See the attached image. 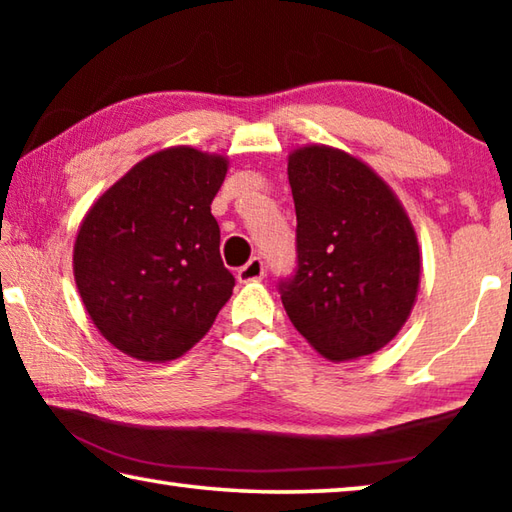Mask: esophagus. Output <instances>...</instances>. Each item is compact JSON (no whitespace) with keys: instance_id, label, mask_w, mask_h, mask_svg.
I'll return each mask as SVG.
<instances>
[{"instance_id":"esophagus-1","label":"esophagus","mask_w":512,"mask_h":512,"mask_svg":"<svg viewBox=\"0 0 512 512\" xmlns=\"http://www.w3.org/2000/svg\"><path fill=\"white\" fill-rule=\"evenodd\" d=\"M266 275V266H264V259L262 257H253L246 266L239 268V282H255V280H262Z\"/></svg>"}]
</instances>
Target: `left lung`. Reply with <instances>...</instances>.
<instances>
[{"label":"left lung","instance_id":"1","mask_svg":"<svg viewBox=\"0 0 512 512\" xmlns=\"http://www.w3.org/2000/svg\"><path fill=\"white\" fill-rule=\"evenodd\" d=\"M296 268L277 280L293 327L332 361L366 357L411 314L420 248L409 216L375 171L352 155L291 153Z\"/></svg>","mask_w":512,"mask_h":512}]
</instances>
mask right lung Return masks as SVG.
Listing matches in <instances>:
<instances>
[{
  "label": "right lung",
  "mask_w": 512,
  "mask_h": 512,
  "mask_svg": "<svg viewBox=\"0 0 512 512\" xmlns=\"http://www.w3.org/2000/svg\"><path fill=\"white\" fill-rule=\"evenodd\" d=\"M228 171L221 155L160 151L126 173L85 216L76 287L92 323L140 361H171L203 339L232 296L210 205Z\"/></svg>",
  "instance_id": "obj_1"
}]
</instances>
